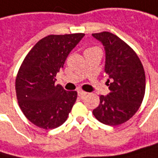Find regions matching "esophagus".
<instances>
[{
  "mask_svg": "<svg viewBox=\"0 0 158 158\" xmlns=\"http://www.w3.org/2000/svg\"><path fill=\"white\" fill-rule=\"evenodd\" d=\"M78 95H79V97L83 98V97H85V96L87 95V92H85V91H83V90H79V91H78Z\"/></svg>",
  "mask_w": 158,
  "mask_h": 158,
  "instance_id": "esophagus-1",
  "label": "esophagus"
}]
</instances>
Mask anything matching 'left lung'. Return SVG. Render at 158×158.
<instances>
[{"label":"left lung","mask_w":158,"mask_h":158,"mask_svg":"<svg viewBox=\"0 0 158 158\" xmlns=\"http://www.w3.org/2000/svg\"><path fill=\"white\" fill-rule=\"evenodd\" d=\"M92 36L104 46L105 72L111 80L108 85L110 92L100 96V103L93 115L105 125L118 126L130 119L143 101L145 70L136 52L117 35L103 31Z\"/></svg>","instance_id":"8db88e82"}]
</instances>
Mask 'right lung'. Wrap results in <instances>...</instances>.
Segmentation results:
<instances>
[{
  "instance_id": "1",
  "label": "right lung",
  "mask_w": 158,
  "mask_h": 158,
  "mask_svg": "<svg viewBox=\"0 0 158 158\" xmlns=\"http://www.w3.org/2000/svg\"><path fill=\"white\" fill-rule=\"evenodd\" d=\"M84 33L49 35L39 40L18 71L15 89L24 116L35 126L53 129L64 123L76 102L77 91L56 85V75Z\"/></svg>"
}]
</instances>
